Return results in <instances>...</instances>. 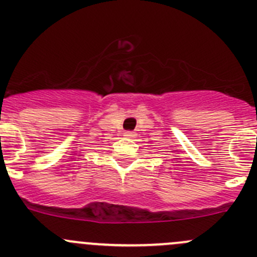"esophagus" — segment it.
I'll return each mask as SVG.
<instances>
[{"instance_id":"1","label":"esophagus","mask_w":257,"mask_h":257,"mask_svg":"<svg viewBox=\"0 0 257 257\" xmlns=\"http://www.w3.org/2000/svg\"><path fill=\"white\" fill-rule=\"evenodd\" d=\"M124 137H126V138H134V137H136V133H133V132H125V133H124Z\"/></svg>"}]
</instances>
